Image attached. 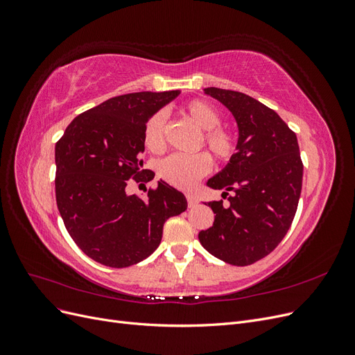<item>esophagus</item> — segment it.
I'll return each instance as SVG.
<instances>
[{
  "mask_svg": "<svg viewBox=\"0 0 355 355\" xmlns=\"http://www.w3.org/2000/svg\"><path fill=\"white\" fill-rule=\"evenodd\" d=\"M187 200H188V206L189 207H196L197 206L198 200H197V197L194 194H187Z\"/></svg>",
  "mask_w": 355,
  "mask_h": 355,
  "instance_id": "34e87169",
  "label": "esophagus"
}]
</instances>
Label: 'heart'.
Returning <instances> with one entry per match:
<instances>
[{
	"instance_id": "obj_1",
	"label": "heart",
	"mask_w": 355,
	"mask_h": 355,
	"mask_svg": "<svg viewBox=\"0 0 355 355\" xmlns=\"http://www.w3.org/2000/svg\"><path fill=\"white\" fill-rule=\"evenodd\" d=\"M180 112L189 121L201 128L202 142L210 153L220 161L231 158L235 149L234 137L225 128L218 127L220 123V114L209 102L191 101L180 108ZM144 139L148 149L154 153L161 151L166 145L164 136V116L163 114H154L144 128ZM211 168V159L207 154L200 153L194 155H170L158 164V175L167 184L189 189L197 182L206 176Z\"/></svg>"
}]
</instances>
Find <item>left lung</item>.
Returning a JSON list of instances; mask_svg holds the SVG:
<instances>
[{
    "label": "left lung",
    "instance_id": "8db88e82",
    "mask_svg": "<svg viewBox=\"0 0 355 355\" xmlns=\"http://www.w3.org/2000/svg\"><path fill=\"white\" fill-rule=\"evenodd\" d=\"M227 108L239 128L235 154L207 180L223 201H207L213 227L198 234L201 245L231 265H250L270 254L287 234L302 189L304 166L296 135L280 115L240 92L202 90Z\"/></svg>",
    "mask_w": 355,
    "mask_h": 355
}]
</instances>
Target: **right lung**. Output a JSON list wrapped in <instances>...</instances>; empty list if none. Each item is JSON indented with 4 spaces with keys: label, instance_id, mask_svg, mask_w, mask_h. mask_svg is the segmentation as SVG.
<instances>
[{
    "label": "right lung",
    "instance_id": "right-lung-1",
    "mask_svg": "<svg viewBox=\"0 0 355 355\" xmlns=\"http://www.w3.org/2000/svg\"><path fill=\"white\" fill-rule=\"evenodd\" d=\"M180 90L116 96L73 118L55 148L56 202L63 223L93 261L125 268L159 245L168 218L185 211L180 191L158 180L145 200L125 192L127 180H153L142 170L149 116Z\"/></svg>",
    "mask_w": 355,
    "mask_h": 355
}]
</instances>
